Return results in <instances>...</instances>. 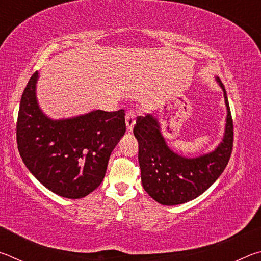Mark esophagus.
Here are the masks:
<instances>
[{
  "instance_id": "34e87169",
  "label": "esophagus",
  "mask_w": 261,
  "mask_h": 261,
  "mask_svg": "<svg viewBox=\"0 0 261 261\" xmlns=\"http://www.w3.org/2000/svg\"><path fill=\"white\" fill-rule=\"evenodd\" d=\"M135 124H136V114H135V112H132V110H129V112L126 113V116H125V125H126L127 132L132 131Z\"/></svg>"
}]
</instances>
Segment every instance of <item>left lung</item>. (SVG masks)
Listing matches in <instances>:
<instances>
[{
  "label": "left lung",
  "mask_w": 261,
  "mask_h": 261,
  "mask_svg": "<svg viewBox=\"0 0 261 261\" xmlns=\"http://www.w3.org/2000/svg\"><path fill=\"white\" fill-rule=\"evenodd\" d=\"M227 108L222 140L213 151L189 158L168 146L159 118L153 114L138 117L134 135L138 140V161L143 188L161 205L175 206L204 193L227 167L232 149V120L227 92L219 78Z\"/></svg>",
  "instance_id": "1"
}]
</instances>
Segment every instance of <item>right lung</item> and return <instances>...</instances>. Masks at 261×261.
Returning a JSON list of instances; mask_svg holds the SVG:
<instances>
[{
	"instance_id": "add662e5",
	"label": "right lung",
	"mask_w": 261,
	"mask_h": 261,
	"mask_svg": "<svg viewBox=\"0 0 261 261\" xmlns=\"http://www.w3.org/2000/svg\"><path fill=\"white\" fill-rule=\"evenodd\" d=\"M39 72L21 95L17 145L21 160L49 191L68 199L86 197L102 183L113 149L125 134L124 110L54 120L37 98Z\"/></svg>"
}]
</instances>
